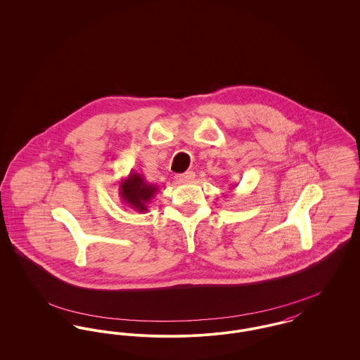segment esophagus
Returning a JSON list of instances; mask_svg holds the SVG:
<instances>
[{
  "mask_svg": "<svg viewBox=\"0 0 360 360\" xmlns=\"http://www.w3.org/2000/svg\"><path fill=\"white\" fill-rule=\"evenodd\" d=\"M195 179V173L193 172H186V173H181V174H177L176 176V180L179 181V183H190Z\"/></svg>",
  "mask_w": 360,
  "mask_h": 360,
  "instance_id": "1",
  "label": "esophagus"
}]
</instances>
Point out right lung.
<instances>
[{"mask_svg": "<svg viewBox=\"0 0 360 360\" xmlns=\"http://www.w3.org/2000/svg\"><path fill=\"white\" fill-rule=\"evenodd\" d=\"M157 191V184L147 183L141 173L129 172L128 177L120 181L119 195L122 203H125L128 207L139 213H144L147 212V205L155 196Z\"/></svg>", "mask_w": 360, "mask_h": 360, "instance_id": "1", "label": "right lung"}]
</instances>
